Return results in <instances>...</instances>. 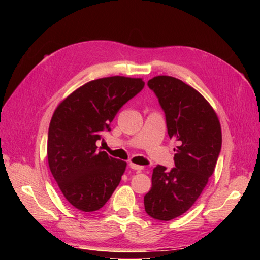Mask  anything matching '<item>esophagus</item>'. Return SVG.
<instances>
[{
	"instance_id": "esophagus-1",
	"label": "esophagus",
	"mask_w": 260,
	"mask_h": 260,
	"mask_svg": "<svg viewBox=\"0 0 260 260\" xmlns=\"http://www.w3.org/2000/svg\"><path fill=\"white\" fill-rule=\"evenodd\" d=\"M129 167H131L132 170L138 171V172H141V171L144 170V166H142V165H136V164H134V162H129Z\"/></svg>"
}]
</instances>
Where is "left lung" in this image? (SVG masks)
Instances as JSON below:
<instances>
[{
	"label": "left lung",
	"mask_w": 260,
	"mask_h": 260,
	"mask_svg": "<svg viewBox=\"0 0 260 260\" xmlns=\"http://www.w3.org/2000/svg\"><path fill=\"white\" fill-rule=\"evenodd\" d=\"M165 112L167 133L180 142L171 171L157 165L144 209L153 219L169 221L191 208L213 174L221 150L217 113L200 94L180 79L157 76L148 81Z\"/></svg>",
	"instance_id": "left-lung-1"
}]
</instances>
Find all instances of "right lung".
<instances>
[{
	"label": "right lung",
	"instance_id": "obj_1",
	"mask_svg": "<svg viewBox=\"0 0 260 260\" xmlns=\"http://www.w3.org/2000/svg\"><path fill=\"white\" fill-rule=\"evenodd\" d=\"M143 87L141 78L96 79L65 98L52 114L48 164L65 200L82 212L100 210L120 182L127 162L99 151L96 141Z\"/></svg>",
	"mask_w": 260,
	"mask_h": 260
}]
</instances>
